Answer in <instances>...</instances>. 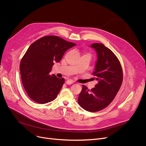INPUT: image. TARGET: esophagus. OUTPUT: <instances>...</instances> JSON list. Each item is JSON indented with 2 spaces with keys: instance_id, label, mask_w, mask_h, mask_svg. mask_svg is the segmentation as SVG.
<instances>
[{
  "instance_id": "obj_1",
  "label": "esophagus",
  "mask_w": 146,
  "mask_h": 146,
  "mask_svg": "<svg viewBox=\"0 0 146 146\" xmlns=\"http://www.w3.org/2000/svg\"><path fill=\"white\" fill-rule=\"evenodd\" d=\"M73 82H74V81L72 80H67L66 82V83L67 84V85H71V84L73 83Z\"/></svg>"
}]
</instances>
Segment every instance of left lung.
<instances>
[{"mask_svg":"<svg viewBox=\"0 0 146 146\" xmlns=\"http://www.w3.org/2000/svg\"><path fill=\"white\" fill-rule=\"evenodd\" d=\"M90 47L97 54L93 74L98 83L90 90L83 85L78 103L84 110L97 112L113 100L122 85L123 74L119 60L110 49L100 43H94Z\"/></svg>","mask_w":146,"mask_h":146,"instance_id":"obj_1","label":"left lung"}]
</instances>
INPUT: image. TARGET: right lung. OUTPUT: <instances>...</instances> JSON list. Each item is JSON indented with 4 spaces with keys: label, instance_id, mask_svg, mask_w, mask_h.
<instances>
[{
    "label": "right lung",
    "instance_id": "add662e5",
    "mask_svg": "<svg viewBox=\"0 0 146 146\" xmlns=\"http://www.w3.org/2000/svg\"><path fill=\"white\" fill-rule=\"evenodd\" d=\"M76 44L57 36H45L29 46L20 64L21 79L29 97L44 104L56 98L64 84L63 78L50 75L54 63H58L64 52Z\"/></svg>",
    "mask_w": 146,
    "mask_h": 146
}]
</instances>
